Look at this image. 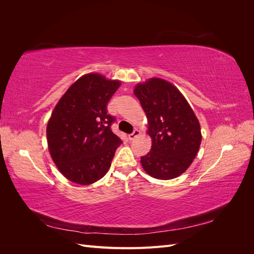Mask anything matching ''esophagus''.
<instances>
[{
  "label": "esophagus",
  "mask_w": 254,
  "mask_h": 254,
  "mask_svg": "<svg viewBox=\"0 0 254 254\" xmlns=\"http://www.w3.org/2000/svg\"><path fill=\"white\" fill-rule=\"evenodd\" d=\"M140 134V131L137 129H135V130H133V132L132 133H130L129 135H128V137H129V140H134L135 137Z\"/></svg>",
  "instance_id": "obj_1"
}]
</instances>
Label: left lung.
Returning <instances> with one entry per match:
<instances>
[{
  "label": "left lung",
  "instance_id": "8db88e82",
  "mask_svg": "<svg viewBox=\"0 0 254 254\" xmlns=\"http://www.w3.org/2000/svg\"><path fill=\"white\" fill-rule=\"evenodd\" d=\"M148 121L151 149L141 157L145 172L170 180L186 172L201 143L200 125L187 99L172 83L151 78L134 88Z\"/></svg>",
  "mask_w": 254,
  "mask_h": 254
}]
</instances>
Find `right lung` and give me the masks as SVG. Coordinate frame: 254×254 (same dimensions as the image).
I'll use <instances>...</instances> for the list:
<instances>
[{"mask_svg": "<svg viewBox=\"0 0 254 254\" xmlns=\"http://www.w3.org/2000/svg\"><path fill=\"white\" fill-rule=\"evenodd\" d=\"M121 86L99 74L76 80L54 109L47 136L51 156L70 181L88 186L108 172L122 140L112 132L107 106Z\"/></svg>", "mask_w": 254, "mask_h": 254, "instance_id": "obj_1", "label": "right lung"}]
</instances>
